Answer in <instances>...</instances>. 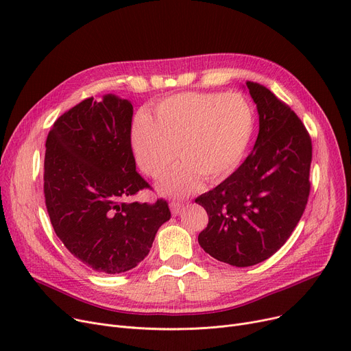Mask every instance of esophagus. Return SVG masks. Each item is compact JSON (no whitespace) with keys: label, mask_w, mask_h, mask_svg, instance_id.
Instances as JSON below:
<instances>
[{"label":"esophagus","mask_w":351,"mask_h":351,"mask_svg":"<svg viewBox=\"0 0 351 351\" xmlns=\"http://www.w3.org/2000/svg\"><path fill=\"white\" fill-rule=\"evenodd\" d=\"M169 206H171L172 215L176 216V215H179V213L182 212V209H183V206H185V204H183V202H176V200H173V202H171Z\"/></svg>","instance_id":"34e87169"}]
</instances>
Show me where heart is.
Segmentation results:
<instances>
[{
	"instance_id": "heart-1",
	"label": "heart",
	"mask_w": 351,
	"mask_h": 351,
	"mask_svg": "<svg viewBox=\"0 0 351 351\" xmlns=\"http://www.w3.org/2000/svg\"><path fill=\"white\" fill-rule=\"evenodd\" d=\"M253 134V114L237 94L185 92L155 105L152 118L139 114L131 145L141 169L162 176L176 156L180 163L162 180L169 193L196 189L200 176L219 182L242 162Z\"/></svg>"
}]
</instances>
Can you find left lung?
<instances>
[{"label":"left lung","instance_id":"1","mask_svg":"<svg viewBox=\"0 0 351 351\" xmlns=\"http://www.w3.org/2000/svg\"><path fill=\"white\" fill-rule=\"evenodd\" d=\"M259 114V135L246 160L215 189L196 197L209 216L200 247L236 267L278 252L307 205L311 139L299 117L271 92L246 82Z\"/></svg>","mask_w":351,"mask_h":351}]
</instances>
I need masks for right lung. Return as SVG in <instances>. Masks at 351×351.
<instances>
[{
	"instance_id": "obj_1",
	"label": "right lung",
	"mask_w": 351,
	"mask_h": 351,
	"mask_svg": "<svg viewBox=\"0 0 351 351\" xmlns=\"http://www.w3.org/2000/svg\"><path fill=\"white\" fill-rule=\"evenodd\" d=\"M131 101L114 94L88 98L55 121L45 143L44 193L64 246L98 273L138 266L158 229L171 219L166 200L125 202L147 182L131 146Z\"/></svg>"
}]
</instances>
